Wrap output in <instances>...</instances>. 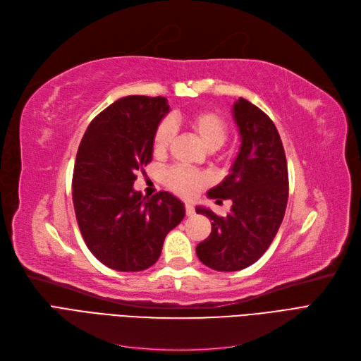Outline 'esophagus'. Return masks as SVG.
<instances>
[{
  "label": "esophagus",
  "mask_w": 361,
  "mask_h": 361,
  "mask_svg": "<svg viewBox=\"0 0 361 361\" xmlns=\"http://www.w3.org/2000/svg\"><path fill=\"white\" fill-rule=\"evenodd\" d=\"M185 212H186V215L191 216V215H194L195 209H194V206H192L191 203H186V204H185Z\"/></svg>",
  "instance_id": "34e87169"
}]
</instances>
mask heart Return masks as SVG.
I'll return each instance as SVG.
<instances>
[{
	"label": "heart",
	"mask_w": 361,
	"mask_h": 361,
	"mask_svg": "<svg viewBox=\"0 0 361 361\" xmlns=\"http://www.w3.org/2000/svg\"><path fill=\"white\" fill-rule=\"evenodd\" d=\"M186 126L203 145L206 151L214 152L219 149L228 135V123L214 110L194 111L186 116ZM175 139V128L169 121L158 123L152 137V152L157 158L167 155L169 147ZM209 182L207 175L183 167H173L166 173V185L171 191L183 197H191Z\"/></svg>",
	"instance_id": "1"
}]
</instances>
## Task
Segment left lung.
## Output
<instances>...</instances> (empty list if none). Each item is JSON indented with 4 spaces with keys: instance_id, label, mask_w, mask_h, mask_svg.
Masks as SVG:
<instances>
[{
    "instance_id": "left-lung-1",
    "label": "left lung",
    "mask_w": 361,
    "mask_h": 361,
    "mask_svg": "<svg viewBox=\"0 0 361 361\" xmlns=\"http://www.w3.org/2000/svg\"><path fill=\"white\" fill-rule=\"evenodd\" d=\"M240 149L230 175L209 198L233 202L226 216L195 207L212 221L209 238L195 247L203 264L219 271H238L263 255L281 227L288 202V169L279 133L263 110L245 98L233 104ZM221 202V200H218Z\"/></svg>"
}]
</instances>
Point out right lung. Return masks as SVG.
I'll return each instance as SVG.
<instances>
[{
	"label": "right lung",
	"instance_id": "add662e5",
	"mask_svg": "<svg viewBox=\"0 0 361 361\" xmlns=\"http://www.w3.org/2000/svg\"><path fill=\"white\" fill-rule=\"evenodd\" d=\"M169 110L164 97H123L92 119L79 145L74 212L88 250L114 270L155 264L167 233L185 216L173 194L147 197L133 188L137 171L152 161L154 133Z\"/></svg>",
	"mask_w": 361,
	"mask_h": 361
}]
</instances>
